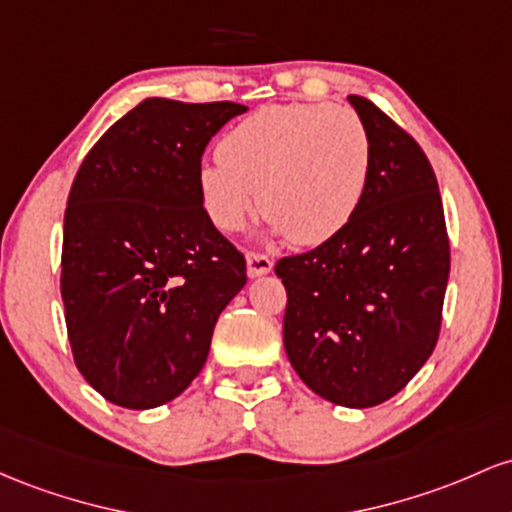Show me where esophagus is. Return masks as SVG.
Listing matches in <instances>:
<instances>
[{
	"instance_id": "1",
	"label": "esophagus",
	"mask_w": 512,
	"mask_h": 512,
	"mask_svg": "<svg viewBox=\"0 0 512 512\" xmlns=\"http://www.w3.org/2000/svg\"><path fill=\"white\" fill-rule=\"evenodd\" d=\"M273 271V261L263 254H246V273L249 278H261Z\"/></svg>"
}]
</instances>
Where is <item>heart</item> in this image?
Returning a JSON list of instances; mask_svg holds the SVG:
<instances>
[{
    "label": "heart",
    "mask_w": 512,
    "mask_h": 512,
    "mask_svg": "<svg viewBox=\"0 0 512 512\" xmlns=\"http://www.w3.org/2000/svg\"><path fill=\"white\" fill-rule=\"evenodd\" d=\"M367 181L370 132L363 118L326 103L258 108L222 137L217 162L198 171L205 210L217 227L239 232L261 203L273 234H290L300 246L343 232Z\"/></svg>",
    "instance_id": "obj_1"
}]
</instances>
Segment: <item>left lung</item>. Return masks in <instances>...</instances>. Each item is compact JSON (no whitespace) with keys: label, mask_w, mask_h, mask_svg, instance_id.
<instances>
[{"label":"left lung","mask_w":512,"mask_h":512,"mask_svg":"<svg viewBox=\"0 0 512 512\" xmlns=\"http://www.w3.org/2000/svg\"><path fill=\"white\" fill-rule=\"evenodd\" d=\"M370 132V181L343 232L275 263L283 343L300 380L331 404L370 409L433 353L450 244L433 166L392 118L348 96Z\"/></svg>","instance_id":"left-lung-1"}]
</instances>
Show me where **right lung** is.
Wrapping results in <instances>:
<instances>
[{
	"label": "right lung",
	"instance_id": "right-lung-1",
	"mask_svg": "<svg viewBox=\"0 0 512 512\" xmlns=\"http://www.w3.org/2000/svg\"><path fill=\"white\" fill-rule=\"evenodd\" d=\"M232 101L147 99L79 166L62 234V302L74 363L123 409L176 399L203 370L246 261L212 225L200 157L241 116Z\"/></svg>",
	"mask_w": 512,
	"mask_h": 512
}]
</instances>
